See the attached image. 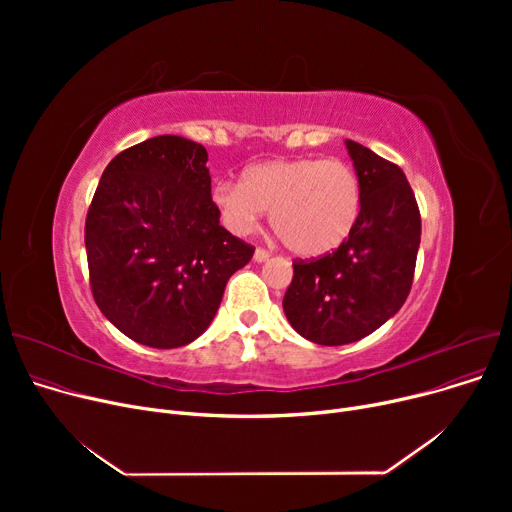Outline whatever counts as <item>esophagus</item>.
<instances>
[{
    "instance_id": "obj_1",
    "label": "esophagus",
    "mask_w": 512,
    "mask_h": 512,
    "mask_svg": "<svg viewBox=\"0 0 512 512\" xmlns=\"http://www.w3.org/2000/svg\"><path fill=\"white\" fill-rule=\"evenodd\" d=\"M253 257H255V261H259V263H261V261H267V259H270V251L263 249V247H257Z\"/></svg>"
}]
</instances>
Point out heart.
<instances>
[{"instance_id":"obj_1","label":"heart","mask_w":512,"mask_h":512,"mask_svg":"<svg viewBox=\"0 0 512 512\" xmlns=\"http://www.w3.org/2000/svg\"><path fill=\"white\" fill-rule=\"evenodd\" d=\"M211 203L222 224L251 234L265 209L274 232L297 255L317 257L351 236L361 213V184L342 159L292 157L249 166L242 182L220 180Z\"/></svg>"}]
</instances>
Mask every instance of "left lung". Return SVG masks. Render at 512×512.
Instances as JSON below:
<instances>
[{"label": "left lung", "instance_id": "obj_1", "mask_svg": "<svg viewBox=\"0 0 512 512\" xmlns=\"http://www.w3.org/2000/svg\"><path fill=\"white\" fill-rule=\"evenodd\" d=\"M346 149L361 184L359 220L332 253L292 261L282 301L290 326L324 346L369 336L405 305L421 242V215L405 172L355 141Z\"/></svg>", "mask_w": 512, "mask_h": 512}]
</instances>
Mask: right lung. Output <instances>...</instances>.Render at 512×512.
<instances>
[{
    "label": "right lung",
    "instance_id": "obj_1",
    "mask_svg": "<svg viewBox=\"0 0 512 512\" xmlns=\"http://www.w3.org/2000/svg\"><path fill=\"white\" fill-rule=\"evenodd\" d=\"M205 164L203 145L174 134L132 145L103 170L87 213L93 299L151 348L199 338L226 282L255 253L220 226Z\"/></svg>",
    "mask_w": 512,
    "mask_h": 512
}]
</instances>
